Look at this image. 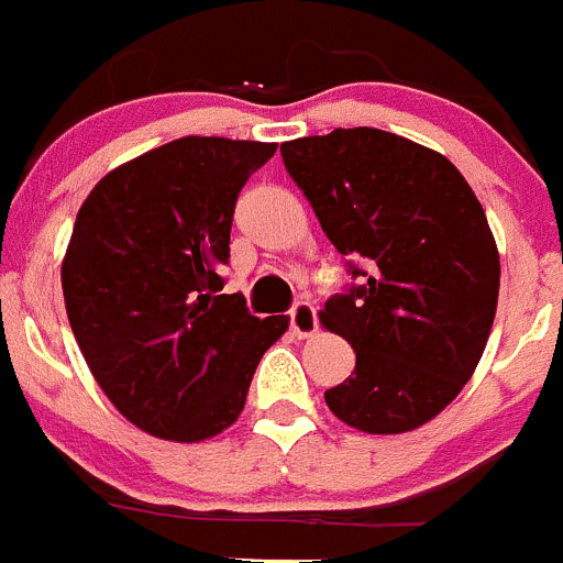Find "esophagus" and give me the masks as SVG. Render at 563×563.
<instances>
[{"label":"esophagus","instance_id":"obj_1","mask_svg":"<svg viewBox=\"0 0 563 563\" xmlns=\"http://www.w3.org/2000/svg\"><path fill=\"white\" fill-rule=\"evenodd\" d=\"M290 331L296 336H312L318 331V312L309 301L292 303L290 309Z\"/></svg>","mask_w":563,"mask_h":563}]
</instances>
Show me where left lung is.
<instances>
[{
  "instance_id": "8db88e82",
  "label": "left lung",
  "mask_w": 563,
  "mask_h": 563,
  "mask_svg": "<svg viewBox=\"0 0 563 563\" xmlns=\"http://www.w3.org/2000/svg\"><path fill=\"white\" fill-rule=\"evenodd\" d=\"M282 159L360 282L320 312L356 353L325 404L365 433L422 426L489 340L500 256L484 207L451 159L373 126L282 143Z\"/></svg>"
}]
</instances>
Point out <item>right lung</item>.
I'll use <instances>...</instances> for the list:
<instances>
[{"mask_svg": "<svg viewBox=\"0 0 563 563\" xmlns=\"http://www.w3.org/2000/svg\"><path fill=\"white\" fill-rule=\"evenodd\" d=\"M276 143L179 137L110 170L85 198L63 260L68 323L121 415L201 442L232 426L285 314L227 296L229 234L249 176Z\"/></svg>", "mask_w": 563, "mask_h": 563, "instance_id": "right-lung-1", "label": "right lung"}]
</instances>
